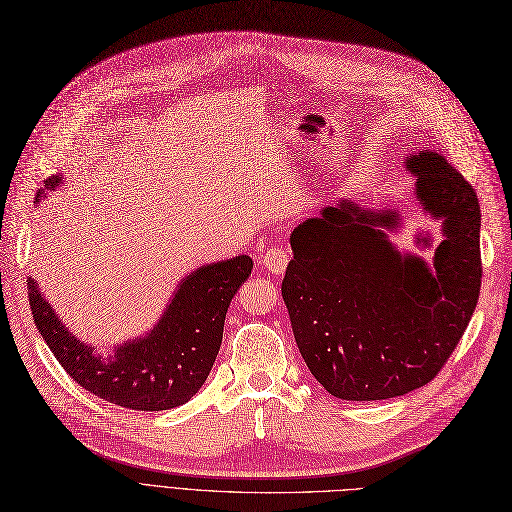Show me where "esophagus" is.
Listing matches in <instances>:
<instances>
[{
  "mask_svg": "<svg viewBox=\"0 0 512 512\" xmlns=\"http://www.w3.org/2000/svg\"><path fill=\"white\" fill-rule=\"evenodd\" d=\"M291 261V253L285 249V246H270V249L261 255L259 263L261 268H266L270 274H282L287 270Z\"/></svg>",
  "mask_w": 512,
  "mask_h": 512,
  "instance_id": "obj_1",
  "label": "esophagus"
}]
</instances>
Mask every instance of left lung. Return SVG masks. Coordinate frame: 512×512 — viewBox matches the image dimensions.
<instances>
[{"instance_id": "obj_1", "label": "left lung", "mask_w": 512, "mask_h": 512, "mask_svg": "<svg viewBox=\"0 0 512 512\" xmlns=\"http://www.w3.org/2000/svg\"><path fill=\"white\" fill-rule=\"evenodd\" d=\"M407 168L418 175L422 206L445 219L432 268L401 255L377 230L396 227V213L346 200L291 234L282 299L308 369L337 399L382 401L428 384L477 308V192L437 151L411 156Z\"/></svg>"}]
</instances>
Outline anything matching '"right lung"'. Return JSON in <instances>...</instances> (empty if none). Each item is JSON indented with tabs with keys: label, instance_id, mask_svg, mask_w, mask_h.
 I'll use <instances>...</instances> for the list:
<instances>
[{
	"label": "right lung",
	"instance_id": "1",
	"mask_svg": "<svg viewBox=\"0 0 512 512\" xmlns=\"http://www.w3.org/2000/svg\"><path fill=\"white\" fill-rule=\"evenodd\" d=\"M59 181L52 177L46 185ZM251 270L249 255L198 268L181 282L154 331L116 348L109 358L97 356L65 329L31 278L27 293L37 331L73 382L113 405L164 411L187 403L206 382L221 346L225 312Z\"/></svg>",
	"mask_w": 512,
	"mask_h": 512
}]
</instances>
